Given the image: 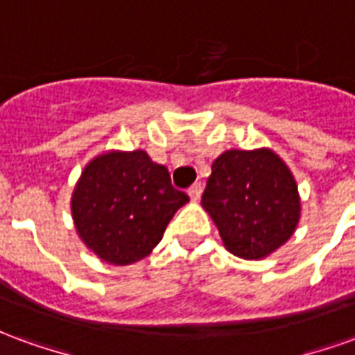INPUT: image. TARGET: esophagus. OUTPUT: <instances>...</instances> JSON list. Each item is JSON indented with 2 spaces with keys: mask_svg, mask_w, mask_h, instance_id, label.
Returning a JSON list of instances; mask_svg holds the SVG:
<instances>
[{
  "mask_svg": "<svg viewBox=\"0 0 355 355\" xmlns=\"http://www.w3.org/2000/svg\"><path fill=\"white\" fill-rule=\"evenodd\" d=\"M201 192H203V186H201V182H196L193 186H190L188 196H190V200L192 201H198L201 198Z\"/></svg>",
  "mask_w": 355,
  "mask_h": 355,
  "instance_id": "34e87169",
  "label": "esophagus"
}]
</instances>
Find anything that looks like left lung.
<instances>
[{
	"instance_id": "1",
	"label": "left lung",
	"mask_w": 355,
	"mask_h": 355,
	"mask_svg": "<svg viewBox=\"0 0 355 355\" xmlns=\"http://www.w3.org/2000/svg\"><path fill=\"white\" fill-rule=\"evenodd\" d=\"M201 205L218 228L224 247L245 261L277 251L297 230V180L270 148L226 150L211 167Z\"/></svg>"
}]
</instances>
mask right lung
Wrapping results in <instances>:
<instances>
[{
  "instance_id": "1",
  "label": "right lung",
  "mask_w": 355,
  "mask_h": 355,
  "mask_svg": "<svg viewBox=\"0 0 355 355\" xmlns=\"http://www.w3.org/2000/svg\"><path fill=\"white\" fill-rule=\"evenodd\" d=\"M188 196L171 184L167 167L144 150H110L85 165L72 193L80 239L98 259L116 266L142 261Z\"/></svg>"
}]
</instances>
